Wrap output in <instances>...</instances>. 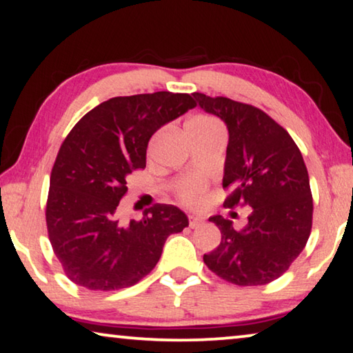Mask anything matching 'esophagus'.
Returning <instances> with one entry per match:
<instances>
[{
	"label": "esophagus",
	"mask_w": 353,
	"mask_h": 353,
	"mask_svg": "<svg viewBox=\"0 0 353 353\" xmlns=\"http://www.w3.org/2000/svg\"><path fill=\"white\" fill-rule=\"evenodd\" d=\"M203 223V219L198 217V215H190L188 217V225H190V228H196L198 225Z\"/></svg>",
	"instance_id": "esophagus-1"
}]
</instances>
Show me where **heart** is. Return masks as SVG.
<instances>
[{
    "instance_id": "b5f03b06",
    "label": "heart",
    "mask_w": 353,
    "mask_h": 353,
    "mask_svg": "<svg viewBox=\"0 0 353 353\" xmlns=\"http://www.w3.org/2000/svg\"><path fill=\"white\" fill-rule=\"evenodd\" d=\"M187 128L204 131V130H222V126H220V123L215 119L201 115V117H194L193 120H190L187 125ZM203 194H204V185L203 182L199 181H187L179 187V198H181L185 204H190V206H199V204L203 203Z\"/></svg>"
}]
</instances>
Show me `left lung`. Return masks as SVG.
<instances>
[{
    "instance_id": "left-lung-1",
    "label": "left lung",
    "mask_w": 353,
    "mask_h": 353,
    "mask_svg": "<svg viewBox=\"0 0 353 353\" xmlns=\"http://www.w3.org/2000/svg\"><path fill=\"white\" fill-rule=\"evenodd\" d=\"M199 108L228 128L223 206H249L243 230L222 215V241L204 255L210 271L234 285H265L281 277L298 259L312 228V193L303 155L292 136L261 109L225 97L193 93Z\"/></svg>"
}]
</instances>
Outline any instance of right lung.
Listing matches in <instances>:
<instances>
[{"mask_svg":"<svg viewBox=\"0 0 353 353\" xmlns=\"http://www.w3.org/2000/svg\"><path fill=\"white\" fill-rule=\"evenodd\" d=\"M196 106L188 93L115 97L70 131L52 168L47 233L70 281L110 292L138 283L159 263L168 236L188 227L172 204H155L141 220L119 219L126 177L145 168L152 134Z\"/></svg>","mask_w":353,"mask_h":353,"instance_id":"obj_1","label":"right lung"}]
</instances>
